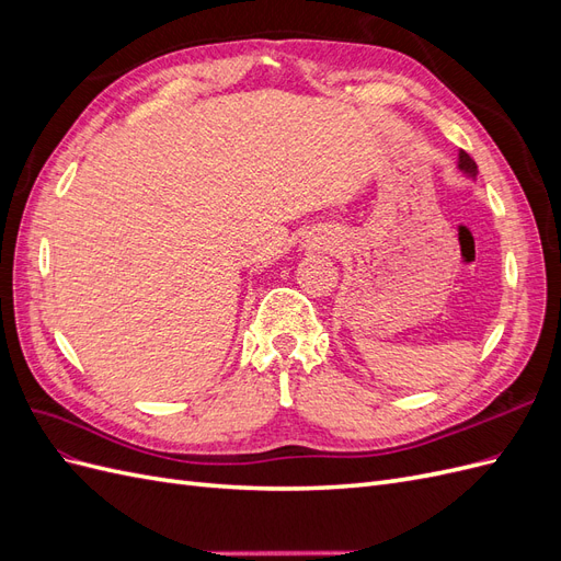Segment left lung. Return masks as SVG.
<instances>
[{
  "mask_svg": "<svg viewBox=\"0 0 561 561\" xmlns=\"http://www.w3.org/2000/svg\"><path fill=\"white\" fill-rule=\"evenodd\" d=\"M458 168H461V171L466 173V175H470V178H474L478 175V163H474L466 151H461V154H458Z\"/></svg>",
  "mask_w": 561,
  "mask_h": 561,
  "instance_id": "left-lung-1",
  "label": "left lung"
}]
</instances>
